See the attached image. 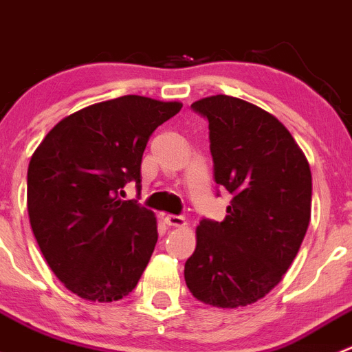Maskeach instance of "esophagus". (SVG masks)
Returning <instances> with one entry per match:
<instances>
[{
	"label": "esophagus",
	"mask_w": 352,
	"mask_h": 352,
	"mask_svg": "<svg viewBox=\"0 0 352 352\" xmlns=\"http://www.w3.org/2000/svg\"><path fill=\"white\" fill-rule=\"evenodd\" d=\"M163 221H165V225L177 226V228H180V226L186 225V219H184L182 216H175V214H166L165 218H163Z\"/></svg>",
	"instance_id": "obj_1"
}]
</instances>
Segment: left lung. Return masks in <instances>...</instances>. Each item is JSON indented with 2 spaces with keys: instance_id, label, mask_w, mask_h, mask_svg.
Returning a JSON list of instances; mask_svg holds the SVG:
<instances>
[{
  "instance_id": "8db88e82",
  "label": "left lung",
  "mask_w": 352,
  "mask_h": 352,
  "mask_svg": "<svg viewBox=\"0 0 352 352\" xmlns=\"http://www.w3.org/2000/svg\"><path fill=\"white\" fill-rule=\"evenodd\" d=\"M209 122L214 182L233 199L223 221L201 219L184 276L199 301L247 307L281 281L311 214V172L289 131L240 98L194 102Z\"/></svg>"
}]
</instances>
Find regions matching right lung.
<instances>
[{"instance_id": "1", "label": "right lung", "mask_w": 352, "mask_h": 352, "mask_svg": "<svg viewBox=\"0 0 352 352\" xmlns=\"http://www.w3.org/2000/svg\"><path fill=\"white\" fill-rule=\"evenodd\" d=\"M180 102L124 95L65 117L28 163L32 232L56 278L90 301H117L140 281L155 250L156 218L120 201L141 190V160L153 131Z\"/></svg>"}]
</instances>
